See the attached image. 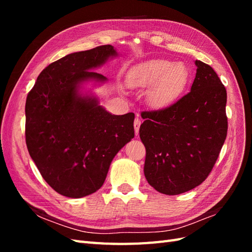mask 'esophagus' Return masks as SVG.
Listing matches in <instances>:
<instances>
[{
    "instance_id": "34e87169",
    "label": "esophagus",
    "mask_w": 252,
    "mask_h": 252,
    "mask_svg": "<svg viewBox=\"0 0 252 252\" xmlns=\"http://www.w3.org/2000/svg\"><path fill=\"white\" fill-rule=\"evenodd\" d=\"M141 123H142V122H141V120H140L139 118H135V119H134V123H133V125H134V131H135V134H138V133H139Z\"/></svg>"
}]
</instances>
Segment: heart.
<instances>
[{"label": "heart", "mask_w": 252, "mask_h": 252, "mask_svg": "<svg viewBox=\"0 0 252 252\" xmlns=\"http://www.w3.org/2000/svg\"><path fill=\"white\" fill-rule=\"evenodd\" d=\"M189 72L183 63L171 64L166 60H151L133 67L127 75L132 87H149L157 103H167L179 95L188 83Z\"/></svg>", "instance_id": "obj_1"}]
</instances>
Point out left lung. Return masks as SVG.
I'll use <instances>...</instances> for the list:
<instances>
[{"mask_svg":"<svg viewBox=\"0 0 252 252\" xmlns=\"http://www.w3.org/2000/svg\"><path fill=\"white\" fill-rule=\"evenodd\" d=\"M191 91L172 105L143 111L144 173L157 191L175 195L207 179L226 140V88L212 67L195 61Z\"/></svg>","mask_w":252,"mask_h":252,"instance_id":"8db88e82","label":"left lung"}]
</instances>
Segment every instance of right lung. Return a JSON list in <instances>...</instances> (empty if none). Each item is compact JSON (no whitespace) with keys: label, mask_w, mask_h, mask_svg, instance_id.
Returning <instances> with one entry per match:
<instances>
[{"label":"right lung","mask_w":252,"mask_h":252,"mask_svg":"<svg viewBox=\"0 0 252 252\" xmlns=\"http://www.w3.org/2000/svg\"><path fill=\"white\" fill-rule=\"evenodd\" d=\"M117 56L111 45L70 53L39 74L25 105L29 155L43 179L60 194L83 197L104 184L112 158L134 136V113L114 116L79 84L106 81L91 69Z\"/></svg>","instance_id":"right-lung-1"}]
</instances>
